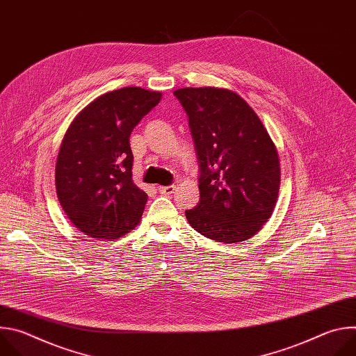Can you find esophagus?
<instances>
[{"label":"esophagus","mask_w":356,"mask_h":356,"mask_svg":"<svg viewBox=\"0 0 356 356\" xmlns=\"http://www.w3.org/2000/svg\"><path fill=\"white\" fill-rule=\"evenodd\" d=\"M175 190H176V187L173 184H170V186H161L159 187V193L163 194V195H170L172 193H175Z\"/></svg>","instance_id":"esophagus-1"}]
</instances>
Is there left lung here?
I'll list each match as a JSON object with an SVG mask.
<instances>
[{
	"instance_id": "obj_1",
	"label": "left lung",
	"mask_w": 356,
	"mask_h": 356,
	"mask_svg": "<svg viewBox=\"0 0 356 356\" xmlns=\"http://www.w3.org/2000/svg\"><path fill=\"white\" fill-rule=\"evenodd\" d=\"M188 117L200 165V202L186 211L201 235L235 243L270 218L280 187V163L262 121L227 88L173 91Z\"/></svg>"
}]
</instances>
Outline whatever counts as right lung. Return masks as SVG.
Instances as JSON below:
<instances>
[{
  "label": "right lung",
  "mask_w": 356,
  "mask_h": 356,
  "mask_svg": "<svg viewBox=\"0 0 356 356\" xmlns=\"http://www.w3.org/2000/svg\"><path fill=\"white\" fill-rule=\"evenodd\" d=\"M162 92L124 87L99 95L67 128L56 161V193L76 228L117 239L134 229L147 194L132 180L129 136Z\"/></svg>",
  "instance_id": "1"
}]
</instances>
